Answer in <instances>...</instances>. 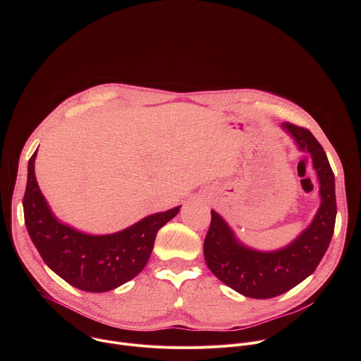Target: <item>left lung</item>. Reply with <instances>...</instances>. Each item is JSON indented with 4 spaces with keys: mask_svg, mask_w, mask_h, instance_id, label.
<instances>
[{
    "mask_svg": "<svg viewBox=\"0 0 361 361\" xmlns=\"http://www.w3.org/2000/svg\"><path fill=\"white\" fill-rule=\"evenodd\" d=\"M295 147L312 160L319 183L320 205L294 240L276 250H257L244 244L228 223L212 210V224L204 240V259L210 271L226 286L250 298H271L312 276L326 254L336 224V184L326 152L314 135L283 123Z\"/></svg>",
    "mask_w": 361,
    "mask_h": 361,
    "instance_id": "8db88e82",
    "label": "left lung"
}]
</instances>
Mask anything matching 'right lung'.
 Returning <instances> with one entry per match:
<instances>
[{
  "mask_svg": "<svg viewBox=\"0 0 361 361\" xmlns=\"http://www.w3.org/2000/svg\"><path fill=\"white\" fill-rule=\"evenodd\" d=\"M37 151L28 161L23 200L31 241L44 263L73 287L106 293L133 280L145 267L159 230L174 219L181 205L149 214L111 234H87L63 224L51 212L35 178Z\"/></svg>",
  "mask_w": 361,
  "mask_h": 361,
  "instance_id": "right-lung-1",
  "label": "right lung"
}]
</instances>
